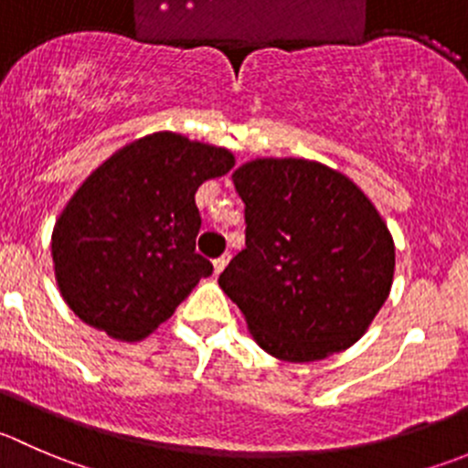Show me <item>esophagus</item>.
<instances>
[{
  "mask_svg": "<svg viewBox=\"0 0 468 468\" xmlns=\"http://www.w3.org/2000/svg\"><path fill=\"white\" fill-rule=\"evenodd\" d=\"M229 253H224V256H219V258H215V261H212V267H215V274H221V271H224V267L229 265Z\"/></svg>",
  "mask_w": 468,
  "mask_h": 468,
  "instance_id": "obj_1",
  "label": "esophagus"
}]
</instances>
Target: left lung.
I'll return each instance as SVG.
<instances>
[{"mask_svg":"<svg viewBox=\"0 0 468 468\" xmlns=\"http://www.w3.org/2000/svg\"><path fill=\"white\" fill-rule=\"evenodd\" d=\"M247 247L219 274L267 355L308 364L347 349L387 302L396 244L355 180L303 157L233 171Z\"/></svg>","mask_w":468,"mask_h":468,"instance_id":"8db88e82","label":"left lung"}]
</instances>
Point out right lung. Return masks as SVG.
I'll use <instances>...</instances> for the list:
<instances>
[{"label":"right lung","instance_id":"obj_1","mask_svg":"<svg viewBox=\"0 0 468 468\" xmlns=\"http://www.w3.org/2000/svg\"><path fill=\"white\" fill-rule=\"evenodd\" d=\"M233 165L229 148L162 130L90 171L52 230L54 279L68 308L123 343H139L169 320L212 274L197 253L194 194Z\"/></svg>","mask_w":468,"mask_h":468}]
</instances>
